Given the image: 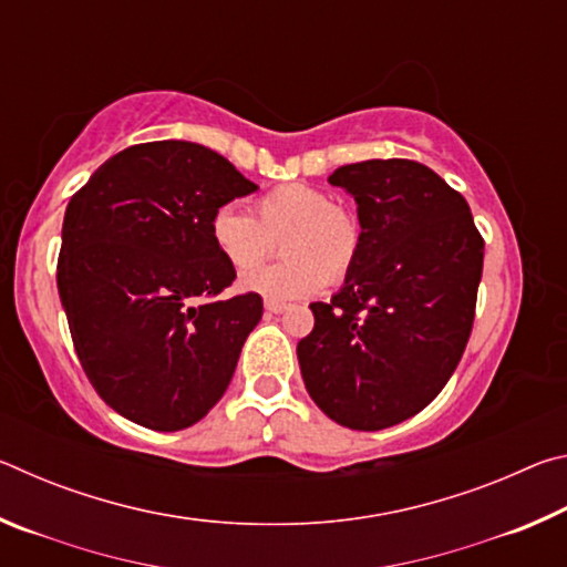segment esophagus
<instances>
[{
  "mask_svg": "<svg viewBox=\"0 0 567 567\" xmlns=\"http://www.w3.org/2000/svg\"><path fill=\"white\" fill-rule=\"evenodd\" d=\"M265 310L272 312V315H282L287 310V305L285 302H277V300H267L265 302Z\"/></svg>",
  "mask_w": 567,
  "mask_h": 567,
  "instance_id": "obj_1",
  "label": "esophagus"
}]
</instances>
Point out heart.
Masks as SVG:
<instances>
[{"label":"heart","mask_w":567,"mask_h":567,"mask_svg":"<svg viewBox=\"0 0 567 567\" xmlns=\"http://www.w3.org/2000/svg\"><path fill=\"white\" fill-rule=\"evenodd\" d=\"M255 218L237 207H219L209 235L223 260L245 275L269 259L276 239L284 237L288 260L247 275L243 287L270 300H297L320 292L324 285L342 282L352 272L362 249L360 217L350 207L332 203L324 189L277 185L255 199Z\"/></svg>","instance_id":"obj_1"}]
</instances>
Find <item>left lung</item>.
I'll return each mask as SVG.
<instances>
[{
  "label": "left lung",
  "instance_id": "left-lung-1",
  "mask_svg": "<svg viewBox=\"0 0 567 567\" xmlns=\"http://www.w3.org/2000/svg\"><path fill=\"white\" fill-rule=\"evenodd\" d=\"M330 185L358 203L362 249L342 290L310 305L297 360L324 415L372 433L417 415L455 372L485 243L465 197L420 162H354Z\"/></svg>",
  "mask_w": 567,
  "mask_h": 567
}]
</instances>
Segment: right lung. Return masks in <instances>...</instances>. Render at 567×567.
Here are the masks:
<instances>
[{
    "mask_svg": "<svg viewBox=\"0 0 567 567\" xmlns=\"http://www.w3.org/2000/svg\"><path fill=\"white\" fill-rule=\"evenodd\" d=\"M257 185L195 142L110 157L64 213L56 287L97 395L157 433L203 420L225 395L262 297H223L235 270L209 223Z\"/></svg>",
    "mask_w": 567,
    "mask_h": 567,
    "instance_id": "right-lung-1",
    "label": "right lung"
}]
</instances>
